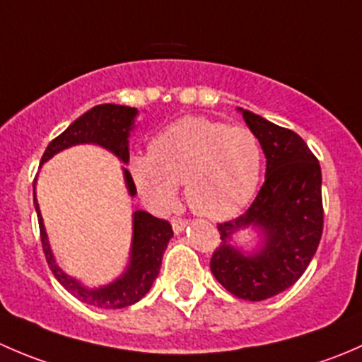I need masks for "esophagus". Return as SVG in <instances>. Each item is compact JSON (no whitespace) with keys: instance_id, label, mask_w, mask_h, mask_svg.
I'll return each instance as SVG.
<instances>
[{"instance_id":"34e87169","label":"esophagus","mask_w":362,"mask_h":362,"mask_svg":"<svg viewBox=\"0 0 362 362\" xmlns=\"http://www.w3.org/2000/svg\"><path fill=\"white\" fill-rule=\"evenodd\" d=\"M171 226H173V231L178 235V233H182L187 228V221H184V218H173V221H171Z\"/></svg>"}]
</instances>
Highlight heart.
<instances>
[{
	"label": "heart",
	"instance_id": "heart-1",
	"mask_svg": "<svg viewBox=\"0 0 362 362\" xmlns=\"http://www.w3.org/2000/svg\"><path fill=\"white\" fill-rule=\"evenodd\" d=\"M129 170L138 192L156 210L177 202L178 185L198 215L235 217L257 191L261 141L245 126H226L204 117H184L160 131L151 154L133 156Z\"/></svg>",
	"mask_w": 362,
	"mask_h": 362
}]
</instances>
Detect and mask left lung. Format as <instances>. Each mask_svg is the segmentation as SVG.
Instances as JSON below:
<instances>
[{"instance_id":"8db88e82","label":"left lung","mask_w":362,"mask_h":362,"mask_svg":"<svg viewBox=\"0 0 362 362\" xmlns=\"http://www.w3.org/2000/svg\"><path fill=\"white\" fill-rule=\"evenodd\" d=\"M238 112L261 141L266 177L245 214L217 224L221 245L210 269L236 298L262 301L298 282L315 255L324 226L322 175L299 134L243 108ZM243 228H254L262 240L250 252L232 243Z\"/></svg>"}]
</instances>
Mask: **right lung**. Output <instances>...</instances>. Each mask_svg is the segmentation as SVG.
<instances>
[{
  "mask_svg": "<svg viewBox=\"0 0 362 362\" xmlns=\"http://www.w3.org/2000/svg\"><path fill=\"white\" fill-rule=\"evenodd\" d=\"M138 110L124 105H98L90 108L83 115H80L75 122L68 126L66 131L54 138L47 147L42 158V164L59 154L61 151L75 145L93 144L107 148L115 158H119L124 164L129 160V136L134 127ZM124 182H126L127 194H136L133 177L126 168H122ZM36 185V182H35ZM33 185V187H35ZM35 191V189H33ZM35 208L38 214L40 238H42L43 254L49 262L50 272L57 279V282L75 296L82 303L103 310L126 308L140 301L145 294L151 291L152 284L158 279L163 254L166 250L168 242L173 236V229L168 221L154 217L148 211L134 210L133 211V238H131L129 262L126 272L107 286L101 287H86L80 280L69 276L59 264H57L54 252L50 249L49 236H47L45 224H43L42 211H40L38 202L35 192Z\"/></svg>",
  "mask_w": 362,
  "mask_h": 362,
  "instance_id": "right-lung-1",
  "label": "right lung"
}]
</instances>
